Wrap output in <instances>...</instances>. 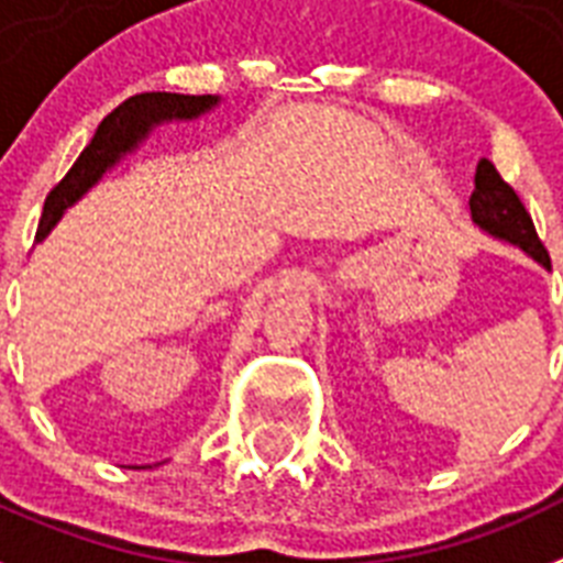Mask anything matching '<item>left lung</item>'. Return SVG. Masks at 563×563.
I'll use <instances>...</instances> for the list:
<instances>
[{"label":"left lung","mask_w":563,"mask_h":563,"mask_svg":"<svg viewBox=\"0 0 563 563\" xmlns=\"http://www.w3.org/2000/svg\"><path fill=\"white\" fill-rule=\"evenodd\" d=\"M468 209H472V221L481 227L492 239L506 241L512 247L523 250V253L538 262L541 267H550V255L543 250L541 239H538L536 224L523 209L521 198L515 195V189L506 184L498 175V169L483 157L475 172V192L468 198Z\"/></svg>","instance_id":"left-lung-1"}]
</instances>
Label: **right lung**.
Returning <instances> with one entry per match:
<instances>
[{"label": "right lung", "instance_id": "1", "mask_svg": "<svg viewBox=\"0 0 563 563\" xmlns=\"http://www.w3.org/2000/svg\"><path fill=\"white\" fill-rule=\"evenodd\" d=\"M221 106L218 95H169V91H148V95L129 97L125 103L111 111L103 123L97 125L95 137L80 152V157L74 161L57 187L51 189L42 207L40 230H36V241H42L59 218L65 216V209H71L74 203L80 201L82 195L91 187H97L109 169L123 161L125 155H132L134 148L146 141L152 129L164 123H189L212 109Z\"/></svg>", "mask_w": 563, "mask_h": 563}]
</instances>
